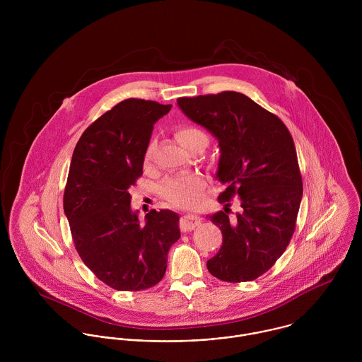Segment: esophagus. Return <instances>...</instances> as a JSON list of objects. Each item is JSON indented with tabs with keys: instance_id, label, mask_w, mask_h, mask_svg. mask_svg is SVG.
Wrapping results in <instances>:
<instances>
[{
	"instance_id": "obj_1",
	"label": "esophagus",
	"mask_w": 362,
	"mask_h": 362,
	"mask_svg": "<svg viewBox=\"0 0 362 362\" xmlns=\"http://www.w3.org/2000/svg\"><path fill=\"white\" fill-rule=\"evenodd\" d=\"M201 221H202L201 216L194 214V213H187L181 218V227L184 231H188V230L195 228L198 224H201Z\"/></svg>"
}]
</instances>
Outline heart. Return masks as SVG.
<instances>
[{"mask_svg": "<svg viewBox=\"0 0 362 362\" xmlns=\"http://www.w3.org/2000/svg\"><path fill=\"white\" fill-rule=\"evenodd\" d=\"M175 136L178 142L189 149L192 145L198 142L207 144V135L195 125H181L175 131ZM151 158V149L146 151L145 160ZM205 188V178L199 174H178L165 178L161 184V195L174 205L191 206L195 205L201 199L202 189Z\"/></svg>", "mask_w": 362, "mask_h": 362, "instance_id": "obj_1", "label": "heart"}]
</instances>
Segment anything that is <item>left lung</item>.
<instances>
[{
  "instance_id": "1",
  "label": "left lung",
  "mask_w": 362,
  "mask_h": 362,
  "mask_svg": "<svg viewBox=\"0 0 362 362\" xmlns=\"http://www.w3.org/2000/svg\"><path fill=\"white\" fill-rule=\"evenodd\" d=\"M180 110L217 139L218 199H240L209 218L221 230L223 244L207 270L223 281L255 280L286 251L303 199V180L293 138L283 121L248 96L221 92L177 100Z\"/></svg>"
}]
</instances>
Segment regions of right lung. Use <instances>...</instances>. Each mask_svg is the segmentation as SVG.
<instances>
[{
	"label": "right lung",
	"mask_w": 362,
	"mask_h": 362,
	"mask_svg": "<svg viewBox=\"0 0 362 362\" xmlns=\"http://www.w3.org/2000/svg\"><path fill=\"white\" fill-rule=\"evenodd\" d=\"M171 104L127 99L79 138L64 192V211L83 263L118 291L157 284L170 247L181 237L180 216L152 210L141 223L128 189L142 175L153 125Z\"/></svg>",
	"instance_id": "right-lung-1"
}]
</instances>
